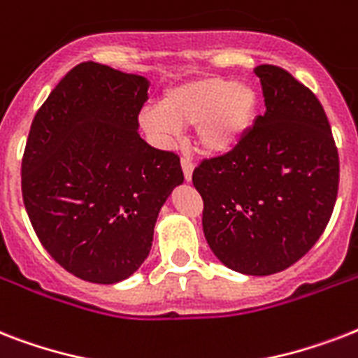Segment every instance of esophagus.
<instances>
[{
    "label": "esophagus",
    "instance_id": "1",
    "mask_svg": "<svg viewBox=\"0 0 358 358\" xmlns=\"http://www.w3.org/2000/svg\"><path fill=\"white\" fill-rule=\"evenodd\" d=\"M193 169H195V165L189 162V159H182V171H184V178L187 180V182H191V176H193Z\"/></svg>",
    "mask_w": 358,
    "mask_h": 358
}]
</instances>
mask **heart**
<instances>
[{
    "label": "heart",
    "mask_w": 358,
    "mask_h": 358,
    "mask_svg": "<svg viewBox=\"0 0 358 358\" xmlns=\"http://www.w3.org/2000/svg\"><path fill=\"white\" fill-rule=\"evenodd\" d=\"M258 113V94L245 81L204 76L165 89L159 106L141 109L139 128L154 145L169 148L182 129L195 126L196 146L224 156L245 139Z\"/></svg>",
    "instance_id": "obj_1"
}]
</instances>
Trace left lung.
<instances>
[{"mask_svg":"<svg viewBox=\"0 0 358 358\" xmlns=\"http://www.w3.org/2000/svg\"><path fill=\"white\" fill-rule=\"evenodd\" d=\"M266 113L234 150L202 162L193 185L202 230L229 269L266 277L314 247L338 195V150L316 94L286 70L260 64Z\"/></svg>","mask_w":358,"mask_h":358,"instance_id":"left-lung-1","label":"left lung"}]
</instances>
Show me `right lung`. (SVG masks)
Masks as SVG:
<instances>
[{
	"instance_id": "add662e5",
	"label": "right lung",
	"mask_w": 358,
	"mask_h": 358,
	"mask_svg": "<svg viewBox=\"0 0 358 358\" xmlns=\"http://www.w3.org/2000/svg\"><path fill=\"white\" fill-rule=\"evenodd\" d=\"M150 81L98 63L70 70L36 111L22 159V195L36 236L81 280L115 284L150 252L180 157L139 135Z\"/></svg>"
}]
</instances>
